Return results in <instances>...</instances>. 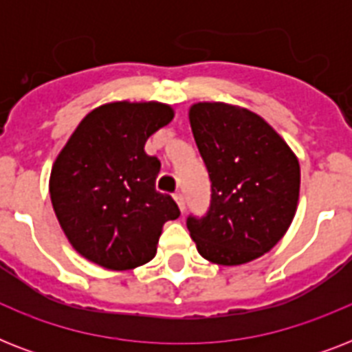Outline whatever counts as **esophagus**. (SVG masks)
<instances>
[{"label":"esophagus","instance_id":"esophagus-1","mask_svg":"<svg viewBox=\"0 0 352 352\" xmlns=\"http://www.w3.org/2000/svg\"><path fill=\"white\" fill-rule=\"evenodd\" d=\"M173 199H175V203H177V206H179V210H181V212H184V208H186V201H184V195H182L181 192H177V193H173Z\"/></svg>","mask_w":352,"mask_h":352}]
</instances>
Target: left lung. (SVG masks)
I'll list each match as a JSON object with an SVG mask.
<instances>
[{"instance_id": "8db88e82", "label": "left lung", "mask_w": 352, "mask_h": 352, "mask_svg": "<svg viewBox=\"0 0 352 352\" xmlns=\"http://www.w3.org/2000/svg\"><path fill=\"white\" fill-rule=\"evenodd\" d=\"M190 124L212 181L206 217H188L199 254L217 265L250 263L278 245L300 199V162L265 118L225 102H197Z\"/></svg>"}]
</instances>
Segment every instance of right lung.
<instances>
[{"instance_id": "add662e5", "label": "right lung", "mask_w": 352, "mask_h": 352, "mask_svg": "<svg viewBox=\"0 0 352 352\" xmlns=\"http://www.w3.org/2000/svg\"><path fill=\"white\" fill-rule=\"evenodd\" d=\"M173 115L160 102H109L87 113L58 153L49 179L52 208L87 261L107 270L146 265L166 221L181 215L170 195L155 190L160 162L144 151Z\"/></svg>"}]
</instances>
